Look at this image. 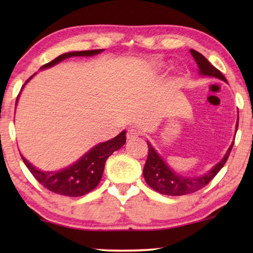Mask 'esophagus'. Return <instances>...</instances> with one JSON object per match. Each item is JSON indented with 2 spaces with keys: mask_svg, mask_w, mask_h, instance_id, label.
<instances>
[{
  "mask_svg": "<svg viewBox=\"0 0 253 253\" xmlns=\"http://www.w3.org/2000/svg\"><path fill=\"white\" fill-rule=\"evenodd\" d=\"M140 136V131L137 130V129H133V127H131L130 130H127V133H126V138L129 140H133V139H137L138 137Z\"/></svg>",
  "mask_w": 253,
  "mask_h": 253,
  "instance_id": "1",
  "label": "esophagus"
}]
</instances>
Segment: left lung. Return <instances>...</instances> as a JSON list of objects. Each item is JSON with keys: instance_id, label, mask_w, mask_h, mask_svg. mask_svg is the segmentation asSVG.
Here are the masks:
<instances>
[{"instance_id": "8db88e82", "label": "left lung", "mask_w": 253, "mask_h": 253, "mask_svg": "<svg viewBox=\"0 0 253 253\" xmlns=\"http://www.w3.org/2000/svg\"><path fill=\"white\" fill-rule=\"evenodd\" d=\"M192 57L195 58L197 65L199 69V75L207 76V77H214L221 81L226 82L224 76L217 70L215 67H213L210 63V61L207 60L205 56H203L202 54L195 49H190ZM238 126V119L236 123V131ZM148 145V155L146 164L144 166V178L148 185L152 189L159 193L167 196H183V195H189V193L196 192L200 190L204 186L209 184L212 181L217 172L220 171V169L223 167L226 161L229 157L231 148H233V144L230 145L228 148L227 153L224 154L222 160L214 166V167L204 174L202 176H193V177H186L181 174H177L169 166L166 164L164 159L160 157V154L155 151V148L152 146L150 141H147Z\"/></svg>"}]
</instances>
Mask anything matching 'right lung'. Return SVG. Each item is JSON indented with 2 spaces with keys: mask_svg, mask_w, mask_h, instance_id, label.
Listing matches in <instances>:
<instances>
[{
  "mask_svg": "<svg viewBox=\"0 0 253 253\" xmlns=\"http://www.w3.org/2000/svg\"><path fill=\"white\" fill-rule=\"evenodd\" d=\"M103 51V49H94V50H83V51H70V53L62 54L57 56L49 63L44 64L41 67V70L51 68L56 65L60 62L64 61L65 58L74 57V56H94ZM36 74L27 79L23 87L32 79ZM22 87V89H23ZM20 89V91H22ZM20 94V93H19ZM19 95L17 96L16 105L18 102ZM126 131L117 134L115 138L110 139L105 143H100L92 147L91 150L79 158L74 164L65 167L60 170L55 171H44L40 170L34 167V166L26 160L22 155V159L29 170L32 172V175L37 178V181L42 184L44 188H47L49 191L58 193L68 197H81L86 193L91 192L99 182L101 181L105 164L110 155L114 152L120 150L121 147L126 144Z\"/></svg>",
  "mask_w": 253,
  "mask_h": 253,
  "instance_id": "right-lung-1",
  "label": "right lung"
}]
</instances>
